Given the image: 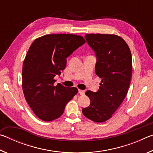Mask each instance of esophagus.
<instances>
[{"label":"esophagus","instance_id":"obj_1","mask_svg":"<svg viewBox=\"0 0 153 153\" xmlns=\"http://www.w3.org/2000/svg\"><path fill=\"white\" fill-rule=\"evenodd\" d=\"M79 93L81 95H84V94H85V90H80V89H79Z\"/></svg>","mask_w":153,"mask_h":153}]
</instances>
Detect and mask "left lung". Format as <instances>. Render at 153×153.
I'll list each match as a JSON object with an SVG mask.
<instances>
[{"label": "left lung", "mask_w": 153, "mask_h": 153, "mask_svg": "<svg viewBox=\"0 0 153 153\" xmlns=\"http://www.w3.org/2000/svg\"><path fill=\"white\" fill-rule=\"evenodd\" d=\"M85 38L97 55L95 71L101 82L98 92L85 93L90 104L82 113L89 120L102 123L112 117L126 97L132 74V57L128 44L117 35L88 33Z\"/></svg>", "instance_id": "1"}]
</instances>
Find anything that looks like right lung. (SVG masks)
I'll return each instance as SVG.
<instances>
[{"label": "right lung", "instance_id": "add662e5", "mask_svg": "<svg viewBox=\"0 0 153 153\" xmlns=\"http://www.w3.org/2000/svg\"><path fill=\"white\" fill-rule=\"evenodd\" d=\"M86 42L81 36L68 33L42 36L33 41L22 69V88L25 100L38 118L56 120L76 95L77 88L55 86L56 75L66 67V58Z\"/></svg>", "mask_w": 153, "mask_h": 153}]
</instances>
